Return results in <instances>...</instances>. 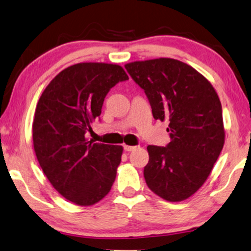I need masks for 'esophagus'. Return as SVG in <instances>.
<instances>
[{
  "label": "esophagus",
  "mask_w": 251,
  "mask_h": 251,
  "mask_svg": "<svg viewBox=\"0 0 251 251\" xmlns=\"http://www.w3.org/2000/svg\"><path fill=\"white\" fill-rule=\"evenodd\" d=\"M135 149H136V146H129V145H124V150L126 151V152H132V151H134Z\"/></svg>",
  "instance_id": "esophagus-1"
}]
</instances>
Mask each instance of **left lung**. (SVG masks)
Wrapping results in <instances>:
<instances>
[{"label":"left lung","mask_w":251,"mask_h":251,"mask_svg":"<svg viewBox=\"0 0 251 251\" xmlns=\"http://www.w3.org/2000/svg\"><path fill=\"white\" fill-rule=\"evenodd\" d=\"M144 90L155 119L170 122L171 142L149 145L146 184L166 201H183L201 188L225 144L222 107L200 73L171 58L125 65Z\"/></svg>","instance_id":"1"}]
</instances>
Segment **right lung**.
Returning <instances> with one entry per match:
<instances>
[{
    "mask_svg": "<svg viewBox=\"0 0 251 251\" xmlns=\"http://www.w3.org/2000/svg\"><path fill=\"white\" fill-rule=\"evenodd\" d=\"M128 79L118 65L82 62L51 80L35 109L32 137L43 173L63 198L93 205L111 189L123 147L87 141L106 95Z\"/></svg>",
    "mask_w": 251,
    "mask_h": 251,
    "instance_id": "add662e5",
    "label": "right lung"
}]
</instances>
